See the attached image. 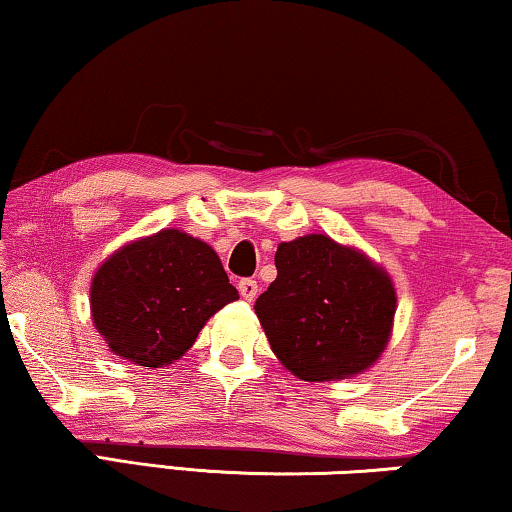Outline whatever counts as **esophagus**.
<instances>
[{"label": "esophagus", "mask_w": 512, "mask_h": 512, "mask_svg": "<svg viewBox=\"0 0 512 512\" xmlns=\"http://www.w3.org/2000/svg\"><path fill=\"white\" fill-rule=\"evenodd\" d=\"M237 289H240V293H242V298L244 300H256V296H258V282L256 279H242L240 284H237Z\"/></svg>", "instance_id": "34e87169"}]
</instances>
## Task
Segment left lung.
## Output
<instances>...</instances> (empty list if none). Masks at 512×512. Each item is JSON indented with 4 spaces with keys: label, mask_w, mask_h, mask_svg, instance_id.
<instances>
[{
    "label": "left lung",
    "mask_w": 512,
    "mask_h": 512,
    "mask_svg": "<svg viewBox=\"0 0 512 512\" xmlns=\"http://www.w3.org/2000/svg\"><path fill=\"white\" fill-rule=\"evenodd\" d=\"M277 279L254 310L272 352L305 382H333L373 368L389 345L396 289L363 251L312 233L282 242Z\"/></svg>",
    "instance_id": "obj_1"
}]
</instances>
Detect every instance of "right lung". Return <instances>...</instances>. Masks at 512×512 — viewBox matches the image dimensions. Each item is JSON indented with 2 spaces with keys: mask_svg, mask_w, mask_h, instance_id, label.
Listing matches in <instances>:
<instances>
[{
  "mask_svg": "<svg viewBox=\"0 0 512 512\" xmlns=\"http://www.w3.org/2000/svg\"><path fill=\"white\" fill-rule=\"evenodd\" d=\"M221 258L177 228L114 251L90 282V317L107 347L144 368L181 359L223 305L237 300Z\"/></svg>",
  "mask_w": 512,
  "mask_h": 512,
  "instance_id": "1",
  "label": "right lung"
}]
</instances>
